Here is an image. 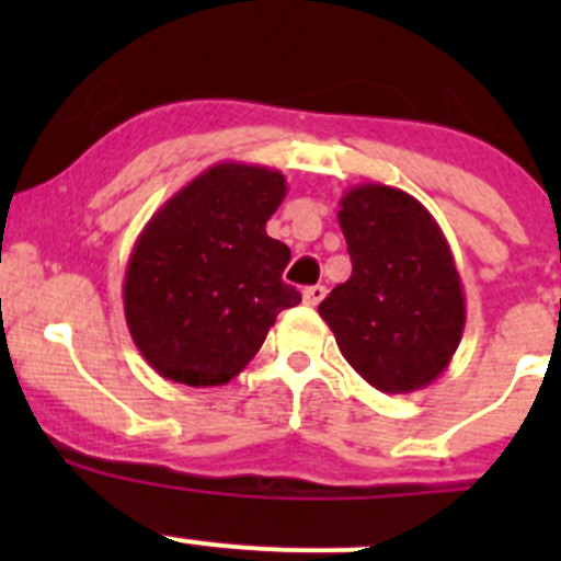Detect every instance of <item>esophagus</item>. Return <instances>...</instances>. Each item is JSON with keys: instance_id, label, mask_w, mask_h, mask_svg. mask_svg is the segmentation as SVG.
<instances>
[{"instance_id": "obj_1", "label": "esophagus", "mask_w": 561, "mask_h": 561, "mask_svg": "<svg viewBox=\"0 0 561 561\" xmlns=\"http://www.w3.org/2000/svg\"><path fill=\"white\" fill-rule=\"evenodd\" d=\"M301 298H304V304H307V307H317V304H320L322 298H325V287H322V285L307 287V290L301 293Z\"/></svg>"}]
</instances>
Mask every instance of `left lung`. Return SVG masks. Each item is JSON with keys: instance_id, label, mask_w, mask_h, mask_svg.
<instances>
[{"instance_id": "1", "label": "left lung", "mask_w": 561, "mask_h": 561, "mask_svg": "<svg viewBox=\"0 0 561 561\" xmlns=\"http://www.w3.org/2000/svg\"><path fill=\"white\" fill-rule=\"evenodd\" d=\"M353 274L320 304L347 364L382 393L432 386L467 322L461 276L437 219L404 190L358 184L339 201Z\"/></svg>"}]
</instances>
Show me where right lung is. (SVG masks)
<instances>
[{"label":"right lung","mask_w":561,"mask_h":561,"mask_svg":"<svg viewBox=\"0 0 561 561\" xmlns=\"http://www.w3.org/2000/svg\"><path fill=\"white\" fill-rule=\"evenodd\" d=\"M287 179L217 162L146 222L124 274V317L146 364L190 388L225 386L301 293L282 282L290 249L265 233Z\"/></svg>","instance_id":"1"}]
</instances>
